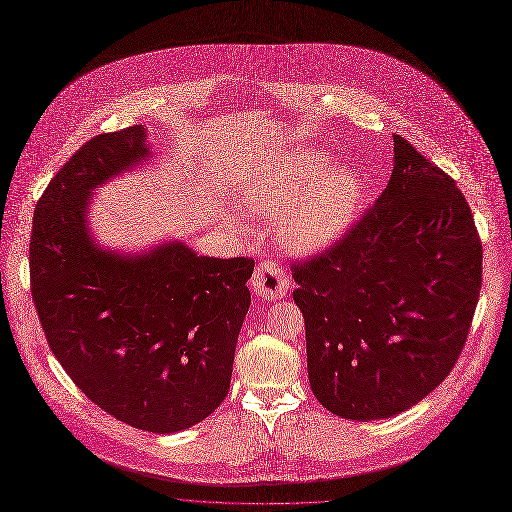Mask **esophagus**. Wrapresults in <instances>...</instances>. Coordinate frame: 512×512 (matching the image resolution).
Returning <instances> with one entry per match:
<instances>
[{
    "label": "esophagus",
    "mask_w": 512,
    "mask_h": 512,
    "mask_svg": "<svg viewBox=\"0 0 512 512\" xmlns=\"http://www.w3.org/2000/svg\"><path fill=\"white\" fill-rule=\"evenodd\" d=\"M251 288L263 300H280L288 294L290 277L277 263L263 261L251 277Z\"/></svg>",
    "instance_id": "34e87169"
}]
</instances>
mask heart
Instances as JSON below:
<instances>
[{"label":"heart","instance_id":"obj_1","mask_svg":"<svg viewBox=\"0 0 512 512\" xmlns=\"http://www.w3.org/2000/svg\"><path fill=\"white\" fill-rule=\"evenodd\" d=\"M329 167V157L296 151L288 161L255 173L241 204L257 216L280 214V239L294 251L314 253L339 241L363 208V183L351 167Z\"/></svg>","mask_w":512,"mask_h":512}]
</instances>
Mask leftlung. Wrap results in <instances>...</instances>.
Returning <instances> with one entry per match:
<instances>
[{"mask_svg": "<svg viewBox=\"0 0 512 512\" xmlns=\"http://www.w3.org/2000/svg\"><path fill=\"white\" fill-rule=\"evenodd\" d=\"M292 277L312 394L367 423L412 408L453 369L480 296L482 243L455 181L394 134L382 196Z\"/></svg>", "mask_w": 512, "mask_h": 512, "instance_id": "1", "label": "left lung"}]
</instances>
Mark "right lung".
<instances>
[{"instance_id":"add662e5","label":"right lung","mask_w":512,"mask_h":512,"mask_svg":"<svg viewBox=\"0 0 512 512\" xmlns=\"http://www.w3.org/2000/svg\"><path fill=\"white\" fill-rule=\"evenodd\" d=\"M147 128L91 138L36 204L32 300L75 386L118 421L171 435L226 398L255 261L198 255L177 239L126 253L89 228L96 188L149 163Z\"/></svg>"}]
</instances>
